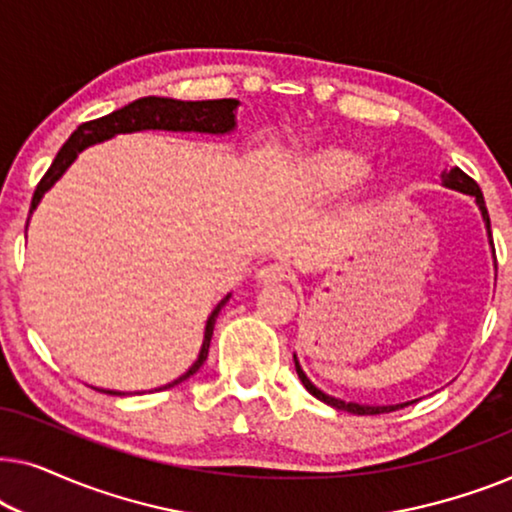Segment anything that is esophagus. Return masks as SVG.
<instances>
[{"instance_id":"1","label":"esophagus","mask_w":512,"mask_h":512,"mask_svg":"<svg viewBox=\"0 0 512 512\" xmlns=\"http://www.w3.org/2000/svg\"><path fill=\"white\" fill-rule=\"evenodd\" d=\"M286 277H289V270H286V265L282 263H268L256 270L258 284H277V282H284Z\"/></svg>"}]
</instances>
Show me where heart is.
Masks as SVG:
<instances>
[{"mask_svg": "<svg viewBox=\"0 0 512 512\" xmlns=\"http://www.w3.org/2000/svg\"><path fill=\"white\" fill-rule=\"evenodd\" d=\"M307 177L321 193H345L366 177V163L345 151H326L307 165Z\"/></svg>", "mask_w": 512, "mask_h": 512, "instance_id": "1", "label": "heart"}]
</instances>
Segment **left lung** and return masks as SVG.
Segmentation results:
<instances>
[{
	"mask_svg": "<svg viewBox=\"0 0 512 512\" xmlns=\"http://www.w3.org/2000/svg\"><path fill=\"white\" fill-rule=\"evenodd\" d=\"M440 181H443V186L447 188H454V191H461L466 195H473L475 202H478L480 212H482V221H485V228H487V235H489V244H492L494 249V242H492V226H489V214H487V207H485V198H482V191L480 186L475 184V181L468 177L466 172H461L459 167H452V170H445L440 174ZM494 268H496V254H494ZM293 361H296V373L300 377V382H303V387L310 391L314 398H319V401H324L326 405H331L335 410H345V412H352V415H384V412H394V410H401L405 405L410 403H396V405H361V403H347V401H340V398L335 396H328L324 391L314 387L310 382V377L303 373V368H300L298 363V356L293 354Z\"/></svg>",
	"mask_w": 512,
	"mask_h": 512,
	"instance_id": "8db88e82",
	"label": "left lung"
}]
</instances>
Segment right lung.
I'll return each mask as SVG.
<instances>
[{
  "label": "right lung",
  "instance_id": "add662e5",
  "mask_svg": "<svg viewBox=\"0 0 512 512\" xmlns=\"http://www.w3.org/2000/svg\"><path fill=\"white\" fill-rule=\"evenodd\" d=\"M237 100H202V102H181V100H172V97H139V100L130 102L128 107L111 111V114L95 118V121H88L79 125L72 132V137L62 144V149L58 151V156L48 167V172L41 177L37 191L32 195V207L30 214L37 209V205L44 198V193L51 188L55 181H58L62 174L67 172V167L74 163L76 156L88 146L100 144L104 139H111L116 135H125V132H139V130H170V132H207V135H228V132L235 130V109H237ZM30 221V219H27ZM230 293L221 300L219 305L214 307V312L209 314L207 326H205V340H202L200 354L191 368L186 370L184 375L177 377V380L165 384V387H158L156 391L170 389L174 384H181L188 380L193 373H198L202 363L207 361V352H209V342H212V333H214V324L216 317H219L221 307L228 303ZM102 394H111V396H123L121 391H111V389H97Z\"/></svg>",
  "mask_w": 512,
  "mask_h": 512
}]
</instances>
